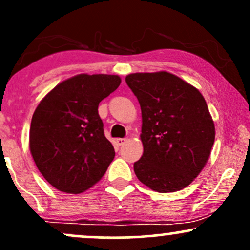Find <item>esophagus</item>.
<instances>
[{
	"label": "esophagus",
	"mask_w": 250,
	"mask_h": 250,
	"mask_svg": "<svg viewBox=\"0 0 250 250\" xmlns=\"http://www.w3.org/2000/svg\"><path fill=\"white\" fill-rule=\"evenodd\" d=\"M125 141H127V139H116L117 146H123L125 143Z\"/></svg>",
	"instance_id": "34e87169"
}]
</instances>
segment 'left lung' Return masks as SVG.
<instances>
[{
    "instance_id": "obj_1",
    "label": "left lung",
    "mask_w": 250,
    "mask_h": 250,
    "mask_svg": "<svg viewBox=\"0 0 250 250\" xmlns=\"http://www.w3.org/2000/svg\"><path fill=\"white\" fill-rule=\"evenodd\" d=\"M125 82L142 113L143 155L134 163L137 179L159 193L186 188L206 166L214 145L205 97L167 71L130 74Z\"/></svg>"
}]
</instances>
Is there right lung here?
<instances>
[{
    "label": "right lung",
    "instance_id": "right-lung-1",
    "mask_svg": "<svg viewBox=\"0 0 250 250\" xmlns=\"http://www.w3.org/2000/svg\"><path fill=\"white\" fill-rule=\"evenodd\" d=\"M120 83L117 75L81 74L57 84L37 105L30 153L40 173L60 191L80 194L93 187L114 160L99 103Z\"/></svg>",
    "mask_w": 250,
    "mask_h": 250
}]
</instances>
